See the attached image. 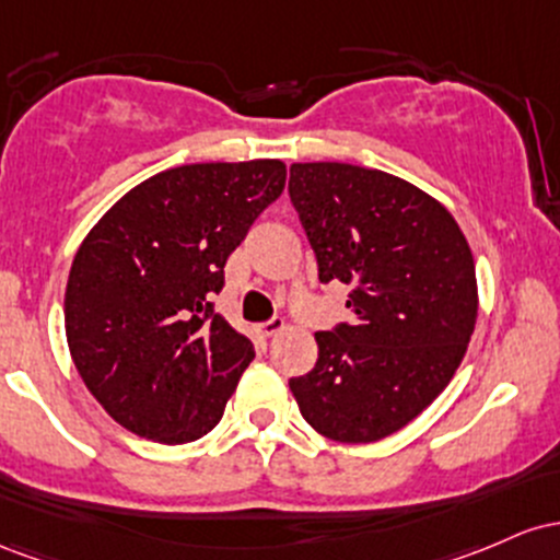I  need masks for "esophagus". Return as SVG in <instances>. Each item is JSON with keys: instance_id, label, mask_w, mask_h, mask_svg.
I'll return each mask as SVG.
<instances>
[{"instance_id": "obj_1", "label": "esophagus", "mask_w": 560, "mask_h": 560, "mask_svg": "<svg viewBox=\"0 0 560 560\" xmlns=\"http://www.w3.org/2000/svg\"><path fill=\"white\" fill-rule=\"evenodd\" d=\"M280 330H285V319H282V317H272V319H267V323L256 325V332H259V336H264V338L278 336Z\"/></svg>"}]
</instances>
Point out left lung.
<instances>
[{"label": "left lung", "instance_id": "left-lung-1", "mask_svg": "<svg viewBox=\"0 0 560 560\" xmlns=\"http://www.w3.org/2000/svg\"><path fill=\"white\" fill-rule=\"evenodd\" d=\"M291 192L319 282L351 285V325L314 332L317 364L291 392L306 423L343 444L405 429L466 357L474 254L455 217L407 179L354 163H293Z\"/></svg>", "mask_w": 560, "mask_h": 560}]
</instances>
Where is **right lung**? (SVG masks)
<instances>
[{
	"label": "right lung",
	"instance_id": "add662e5",
	"mask_svg": "<svg viewBox=\"0 0 560 560\" xmlns=\"http://www.w3.org/2000/svg\"><path fill=\"white\" fill-rule=\"evenodd\" d=\"M285 163H190L131 187L73 256L66 338L118 425L161 444L222 420L254 343L213 312L228 256L280 198Z\"/></svg>",
	"mask_w": 560,
	"mask_h": 560
}]
</instances>
